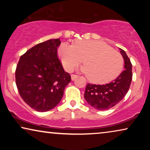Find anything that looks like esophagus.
I'll return each instance as SVG.
<instances>
[{
	"instance_id": "esophagus-1",
	"label": "esophagus",
	"mask_w": 150,
	"mask_h": 150,
	"mask_svg": "<svg viewBox=\"0 0 150 150\" xmlns=\"http://www.w3.org/2000/svg\"><path fill=\"white\" fill-rule=\"evenodd\" d=\"M78 77V76L77 75H76V74H71V80H74L76 78H77Z\"/></svg>"
}]
</instances>
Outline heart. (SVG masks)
I'll return each instance as SVG.
<instances>
[{
  "label": "heart",
  "mask_w": 150,
  "mask_h": 150,
  "mask_svg": "<svg viewBox=\"0 0 150 150\" xmlns=\"http://www.w3.org/2000/svg\"><path fill=\"white\" fill-rule=\"evenodd\" d=\"M58 53L67 71L72 70L84 59L82 71L93 83H107L116 79L124 64L122 55L101 41L80 40L72 46L63 43Z\"/></svg>",
  "instance_id": "b5f03b06"
}]
</instances>
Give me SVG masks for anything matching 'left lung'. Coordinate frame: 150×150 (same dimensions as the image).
Here are the masks:
<instances>
[{
    "label": "left lung",
    "mask_w": 150,
    "mask_h": 150,
    "mask_svg": "<svg viewBox=\"0 0 150 150\" xmlns=\"http://www.w3.org/2000/svg\"><path fill=\"white\" fill-rule=\"evenodd\" d=\"M120 52L124 59L125 69L115 80L106 85L88 83L84 97L88 104L97 110H105L117 104L128 93L132 79V63L122 49Z\"/></svg>",
    "instance_id": "8db88e82"
}]
</instances>
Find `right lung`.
<instances>
[{"instance_id": "add662e5", "label": "right lung", "mask_w": 150, "mask_h": 150, "mask_svg": "<svg viewBox=\"0 0 150 150\" xmlns=\"http://www.w3.org/2000/svg\"><path fill=\"white\" fill-rule=\"evenodd\" d=\"M60 44V39H55L35 45L20 57L16 67V83L20 97L37 111L55 107L71 81L58 57Z\"/></svg>"}]
</instances>
